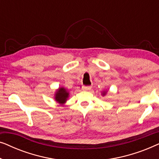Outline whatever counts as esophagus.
Returning <instances> with one entry per match:
<instances>
[{"label":"esophagus","mask_w":159,"mask_h":159,"mask_svg":"<svg viewBox=\"0 0 159 159\" xmlns=\"http://www.w3.org/2000/svg\"><path fill=\"white\" fill-rule=\"evenodd\" d=\"M82 90L84 91H88L91 90V86H82Z\"/></svg>","instance_id":"esophagus-1"}]
</instances>
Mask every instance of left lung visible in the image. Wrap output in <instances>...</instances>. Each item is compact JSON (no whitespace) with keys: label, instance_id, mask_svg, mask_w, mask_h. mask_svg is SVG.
Returning <instances> with one entry per match:
<instances>
[{"label":"left lung","instance_id":"obj_1","mask_svg":"<svg viewBox=\"0 0 159 159\" xmlns=\"http://www.w3.org/2000/svg\"><path fill=\"white\" fill-rule=\"evenodd\" d=\"M106 93H107V90L106 91H103V92H101V95H103V96H104V95H106Z\"/></svg>","mask_w":159,"mask_h":159}]
</instances>
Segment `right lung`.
<instances>
[{"label": "right lung", "mask_w": 159, "mask_h": 159, "mask_svg": "<svg viewBox=\"0 0 159 159\" xmlns=\"http://www.w3.org/2000/svg\"><path fill=\"white\" fill-rule=\"evenodd\" d=\"M69 97V91L64 87H60L56 90L54 99L61 106H64L66 103Z\"/></svg>", "instance_id": "1"}]
</instances>
